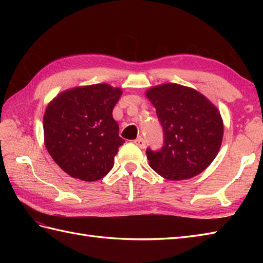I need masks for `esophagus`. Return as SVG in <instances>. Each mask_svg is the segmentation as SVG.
I'll use <instances>...</instances> for the list:
<instances>
[{
	"mask_svg": "<svg viewBox=\"0 0 263 263\" xmlns=\"http://www.w3.org/2000/svg\"><path fill=\"white\" fill-rule=\"evenodd\" d=\"M135 142L137 146L139 147V148H141V149H143L144 147H146V141H144V139L143 138H141V137H139V138H137L135 141Z\"/></svg>",
	"mask_w": 263,
	"mask_h": 263,
	"instance_id": "esophagus-1",
	"label": "esophagus"
}]
</instances>
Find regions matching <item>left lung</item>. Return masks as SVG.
Instances as JSON below:
<instances>
[{
	"label": "left lung",
	"mask_w": 263,
	"mask_h": 263,
	"mask_svg": "<svg viewBox=\"0 0 263 263\" xmlns=\"http://www.w3.org/2000/svg\"><path fill=\"white\" fill-rule=\"evenodd\" d=\"M146 96L163 126L164 146L147 149L149 166L166 180L199 175L219 152L224 124L219 110L202 93L177 83L150 88Z\"/></svg>",
	"instance_id": "1"
}]
</instances>
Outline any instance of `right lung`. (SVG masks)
<instances>
[{
	"label": "right lung",
	"instance_id": "1",
	"mask_svg": "<svg viewBox=\"0 0 263 263\" xmlns=\"http://www.w3.org/2000/svg\"><path fill=\"white\" fill-rule=\"evenodd\" d=\"M121 95L120 88L97 83L65 90L47 105L45 146L66 174L93 182L113 168L114 157L125 142L111 114Z\"/></svg>",
	"mask_w": 263,
	"mask_h": 263
}]
</instances>
